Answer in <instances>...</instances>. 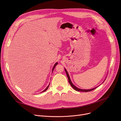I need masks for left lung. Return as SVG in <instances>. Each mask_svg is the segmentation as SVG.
<instances>
[{
  "label": "left lung",
  "instance_id": "8db88e82",
  "mask_svg": "<svg viewBox=\"0 0 121 121\" xmlns=\"http://www.w3.org/2000/svg\"><path fill=\"white\" fill-rule=\"evenodd\" d=\"M64 69H65V72H66V74H67V77H68V80H69V84L71 85V86L72 87V88L74 90H75V91H79V92H87L91 91H92V90L95 89H96V88H97V87H98H98H95V88L91 89H80V88H78L75 85H74L73 84V83H72V81H71V78H70V77H69V73H68L67 71L66 70V69L65 68H64ZM105 79H106V78H105ZM105 80H104V81H105Z\"/></svg>",
  "mask_w": 121,
  "mask_h": 121
}]
</instances>
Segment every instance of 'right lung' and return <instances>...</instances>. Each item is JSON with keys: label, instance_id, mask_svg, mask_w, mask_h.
Returning <instances> with one entry per match:
<instances>
[{"label": "right lung", "instance_id": "1", "mask_svg": "<svg viewBox=\"0 0 121 121\" xmlns=\"http://www.w3.org/2000/svg\"><path fill=\"white\" fill-rule=\"evenodd\" d=\"M57 64H58V63H57V62H56V63H55V64H54V66H53V68H52V72H53V70H54V68H55V67H56V66L57 65ZM50 84V83H49ZM49 85L47 86V87L45 89H44L43 91L41 93H42V92H45L46 91H47V89H48V87H49Z\"/></svg>", "mask_w": 121, "mask_h": 121}]
</instances>
